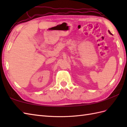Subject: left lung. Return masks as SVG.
Listing matches in <instances>:
<instances>
[{"mask_svg": "<svg viewBox=\"0 0 127 127\" xmlns=\"http://www.w3.org/2000/svg\"><path fill=\"white\" fill-rule=\"evenodd\" d=\"M109 33H110V34H111V32H110V31H109Z\"/></svg>", "mask_w": 127, "mask_h": 127, "instance_id": "8db88e82", "label": "left lung"}]
</instances>
